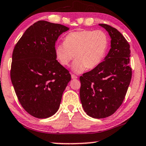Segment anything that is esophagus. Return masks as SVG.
Segmentation results:
<instances>
[{"label": "esophagus", "instance_id": "1", "mask_svg": "<svg viewBox=\"0 0 146 146\" xmlns=\"http://www.w3.org/2000/svg\"><path fill=\"white\" fill-rule=\"evenodd\" d=\"M71 78L72 79H77V78H78V77H77L76 75H74V74H71Z\"/></svg>", "mask_w": 146, "mask_h": 146}]
</instances>
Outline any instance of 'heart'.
I'll return each mask as SVG.
<instances>
[{
	"label": "heart",
	"instance_id": "obj_1",
	"mask_svg": "<svg viewBox=\"0 0 146 146\" xmlns=\"http://www.w3.org/2000/svg\"><path fill=\"white\" fill-rule=\"evenodd\" d=\"M108 35L103 31L84 29L68 33L64 43L55 46L57 60L63 66H68L75 58L73 71L80 73L86 69L98 66L105 58L109 47Z\"/></svg>",
	"mask_w": 146,
	"mask_h": 146
}]
</instances>
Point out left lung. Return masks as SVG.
Instances as JSON below:
<instances>
[{
  "instance_id": "8db88e82",
  "label": "left lung",
  "mask_w": 146,
  "mask_h": 146,
  "mask_svg": "<svg viewBox=\"0 0 146 146\" xmlns=\"http://www.w3.org/2000/svg\"><path fill=\"white\" fill-rule=\"evenodd\" d=\"M111 36L105 60L80 78V100L84 111L94 118L111 115L122 104L132 77L130 45L115 28L99 24Z\"/></svg>"
}]
</instances>
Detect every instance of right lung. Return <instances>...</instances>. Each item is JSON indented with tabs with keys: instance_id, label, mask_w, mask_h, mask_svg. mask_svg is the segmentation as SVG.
I'll return each instance as SVG.
<instances>
[{
	"instance_id": "right-lung-1",
	"label": "right lung",
	"mask_w": 146,
	"mask_h": 146,
	"mask_svg": "<svg viewBox=\"0 0 146 146\" xmlns=\"http://www.w3.org/2000/svg\"><path fill=\"white\" fill-rule=\"evenodd\" d=\"M68 28L40 20L25 31L13 49L11 80L18 101L29 114L47 118L59 109L71 80L56 60L55 43Z\"/></svg>"
}]
</instances>
